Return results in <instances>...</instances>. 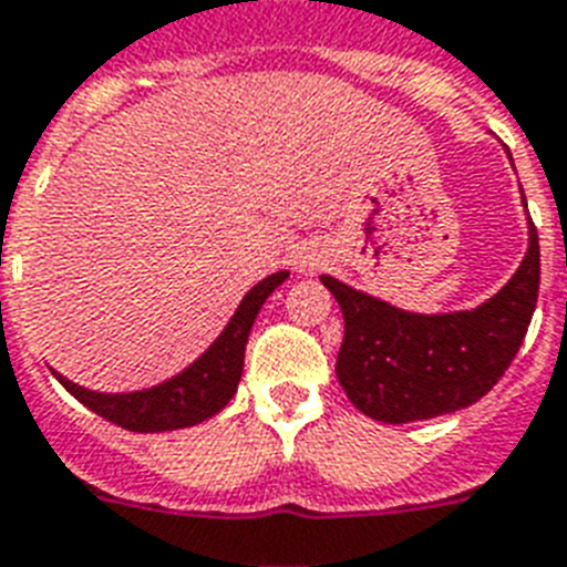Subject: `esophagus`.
I'll use <instances>...</instances> for the list:
<instances>
[{
  "instance_id": "34e87169",
  "label": "esophagus",
  "mask_w": 567,
  "mask_h": 567,
  "mask_svg": "<svg viewBox=\"0 0 567 567\" xmlns=\"http://www.w3.org/2000/svg\"><path fill=\"white\" fill-rule=\"evenodd\" d=\"M296 262H298V269H301V271H312L316 266H319V257L312 255V251H301Z\"/></svg>"
}]
</instances>
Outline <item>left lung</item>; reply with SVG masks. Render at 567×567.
<instances>
[{
	"label": "left lung",
	"instance_id": "8db88e82",
	"mask_svg": "<svg viewBox=\"0 0 567 567\" xmlns=\"http://www.w3.org/2000/svg\"><path fill=\"white\" fill-rule=\"evenodd\" d=\"M538 275L533 221L518 271L474 310L406 312L321 275L346 319L337 357L339 386L357 410L386 424L436 419L471 406L504 378L518 354L538 301Z\"/></svg>",
	"mask_w": 567,
	"mask_h": 567
}]
</instances>
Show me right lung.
Returning <instances> with one entry per match:
<instances>
[{"label":"right lung","mask_w":567,"mask_h":567,"mask_svg":"<svg viewBox=\"0 0 567 567\" xmlns=\"http://www.w3.org/2000/svg\"><path fill=\"white\" fill-rule=\"evenodd\" d=\"M289 278V271H275L251 287L237 307L228 328L221 330L219 339L198 357L189 369L163 380L161 386L140 389V392H90V389L72 383L54 371L61 386L81 404L93 410L102 419L113 421L134 433H163V430H178L202 424L210 415L228 404L243 378V362H246V342L255 324L257 312L266 305V298Z\"/></svg>","instance_id":"right-lung-1"}]
</instances>
